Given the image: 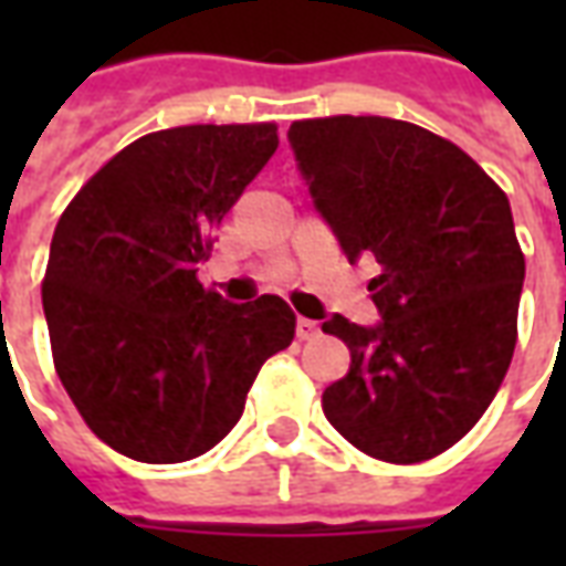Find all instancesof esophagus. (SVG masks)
I'll return each instance as SVG.
<instances>
[{"label": "esophagus", "mask_w": 566, "mask_h": 566, "mask_svg": "<svg viewBox=\"0 0 566 566\" xmlns=\"http://www.w3.org/2000/svg\"><path fill=\"white\" fill-rule=\"evenodd\" d=\"M315 336H318V321L296 318V339L308 343V339H315Z\"/></svg>", "instance_id": "34e87169"}]
</instances>
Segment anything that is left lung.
I'll return each instance as SVG.
<instances>
[{
  "mask_svg": "<svg viewBox=\"0 0 566 566\" xmlns=\"http://www.w3.org/2000/svg\"><path fill=\"white\" fill-rule=\"evenodd\" d=\"M287 139L348 260L381 266L379 327L321 324L352 352L324 416L369 458L430 461L485 416L512 364L524 254L510 199L454 142L406 120L312 117Z\"/></svg>",
  "mask_w": 566,
  "mask_h": 566,
  "instance_id": "8db88e82",
  "label": "left lung"
}]
</instances>
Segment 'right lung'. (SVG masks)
<instances>
[{
    "label": "right lung",
    "instance_id": "right-lung-1",
    "mask_svg": "<svg viewBox=\"0 0 566 566\" xmlns=\"http://www.w3.org/2000/svg\"><path fill=\"white\" fill-rule=\"evenodd\" d=\"M275 124H193L117 150L56 221L42 282L56 376L105 446L142 463L214 449L263 360L291 345L282 296L227 303L197 266L266 166Z\"/></svg>",
    "mask_w": 566,
    "mask_h": 566
}]
</instances>
